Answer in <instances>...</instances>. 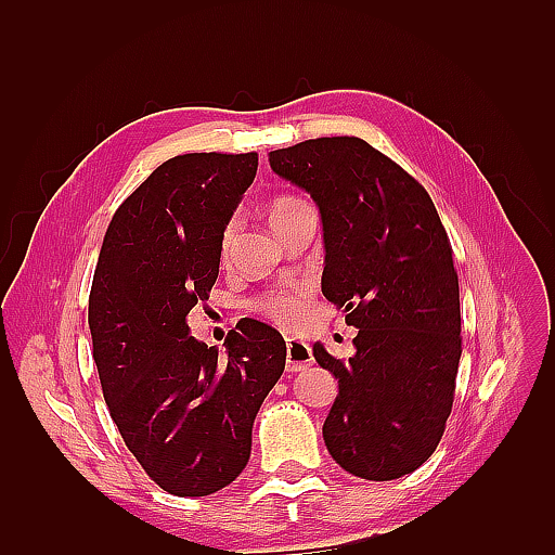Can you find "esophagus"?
Instances as JSON below:
<instances>
[{
	"label": "esophagus",
	"mask_w": 555,
	"mask_h": 555,
	"mask_svg": "<svg viewBox=\"0 0 555 555\" xmlns=\"http://www.w3.org/2000/svg\"><path fill=\"white\" fill-rule=\"evenodd\" d=\"M314 361L312 349L308 343L296 340V338H287V371L289 373H300L310 367Z\"/></svg>",
	"instance_id": "obj_1"
}]
</instances>
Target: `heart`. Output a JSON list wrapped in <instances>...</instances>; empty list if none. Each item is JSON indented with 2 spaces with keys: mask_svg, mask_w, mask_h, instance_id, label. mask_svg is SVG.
<instances>
[{
  "mask_svg": "<svg viewBox=\"0 0 555 555\" xmlns=\"http://www.w3.org/2000/svg\"><path fill=\"white\" fill-rule=\"evenodd\" d=\"M304 206H308V204H304L300 198L280 196L273 201L271 206H268V222L275 224L278 220H282V217H287ZM233 241H236V222L227 224V229L222 233V245H220L222 259H229ZM261 310L271 319H275V322L282 326H296L300 322V317H304V300H300V294H296V292H278V294H271L268 298H263Z\"/></svg>",
  "mask_w": 555,
  "mask_h": 555,
  "instance_id": "1",
  "label": "heart"
}]
</instances>
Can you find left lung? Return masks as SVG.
I'll use <instances>...</instances> for the list:
<instances>
[{"instance_id": "1", "label": "left lung", "mask_w": 555, "mask_h": 555, "mask_svg": "<svg viewBox=\"0 0 555 555\" xmlns=\"http://www.w3.org/2000/svg\"><path fill=\"white\" fill-rule=\"evenodd\" d=\"M268 162L322 212V294L359 328L349 361L312 347L338 379L326 449L361 479L410 475L442 440L463 351L459 275L440 215L422 184L357 137L304 141Z\"/></svg>"}]
</instances>
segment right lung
Listing matches in <instances>:
<instances>
[{"mask_svg":"<svg viewBox=\"0 0 555 555\" xmlns=\"http://www.w3.org/2000/svg\"><path fill=\"white\" fill-rule=\"evenodd\" d=\"M257 166V153L164 162L115 210L99 251L88 322L106 405L147 477L178 498L243 473L255 416L287 361L282 335L257 319L227 335L224 357L188 326Z\"/></svg>","mask_w":555,"mask_h":555,"instance_id":"add662e5","label":"right lung"}]
</instances>
